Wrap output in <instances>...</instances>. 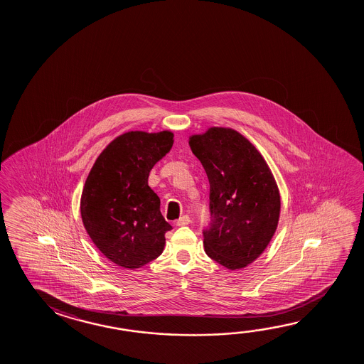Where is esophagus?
Listing matches in <instances>:
<instances>
[{
    "label": "esophagus",
    "mask_w": 364,
    "mask_h": 364,
    "mask_svg": "<svg viewBox=\"0 0 364 364\" xmlns=\"http://www.w3.org/2000/svg\"><path fill=\"white\" fill-rule=\"evenodd\" d=\"M191 223V218H189V215H184L183 217H180L179 220H176V226L183 227L186 226V225H189Z\"/></svg>",
    "instance_id": "obj_1"
}]
</instances>
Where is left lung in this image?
Listing matches in <instances>:
<instances>
[{"instance_id": "1", "label": "left lung", "mask_w": 364, "mask_h": 364, "mask_svg": "<svg viewBox=\"0 0 364 364\" xmlns=\"http://www.w3.org/2000/svg\"><path fill=\"white\" fill-rule=\"evenodd\" d=\"M189 146L208 176L213 217L204 250L230 270L255 262L274 236L280 194L270 167L247 138L226 127L191 134Z\"/></svg>"}]
</instances>
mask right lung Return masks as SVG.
I'll list each match as a JSON object with an SVG mask.
<instances>
[{"mask_svg":"<svg viewBox=\"0 0 364 364\" xmlns=\"http://www.w3.org/2000/svg\"><path fill=\"white\" fill-rule=\"evenodd\" d=\"M173 144L171 131L125 132L102 149L85 181L82 223L102 255L122 268H141L164 251L173 227L149 176Z\"/></svg>","mask_w":364,"mask_h":364,"instance_id":"add662e5","label":"right lung"}]
</instances>
